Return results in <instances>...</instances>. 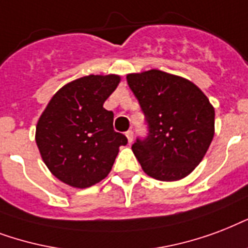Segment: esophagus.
<instances>
[{
    "instance_id": "obj_1",
    "label": "esophagus",
    "mask_w": 248,
    "mask_h": 248,
    "mask_svg": "<svg viewBox=\"0 0 248 248\" xmlns=\"http://www.w3.org/2000/svg\"><path fill=\"white\" fill-rule=\"evenodd\" d=\"M125 136L126 138H128V142L132 143V141H133V132H132V130H128V132L125 133Z\"/></svg>"
}]
</instances>
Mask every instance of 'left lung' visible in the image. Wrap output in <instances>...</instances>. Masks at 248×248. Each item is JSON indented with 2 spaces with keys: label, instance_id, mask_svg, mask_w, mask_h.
I'll return each mask as SVG.
<instances>
[{
  "label": "left lung",
  "instance_id": "left-lung-1",
  "mask_svg": "<svg viewBox=\"0 0 248 248\" xmlns=\"http://www.w3.org/2000/svg\"><path fill=\"white\" fill-rule=\"evenodd\" d=\"M126 81L140 102L149 133L134 142L133 154L150 177L177 181L195 170L215 134V108L195 84L150 70Z\"/></svg>",
  "mask_w": 248,
  "mask_h": 248
}]
</instances>
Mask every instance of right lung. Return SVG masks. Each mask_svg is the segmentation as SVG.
<instances>
[{
  "label": "right lung",
  "instance_id": "obj_1",
  "mask_svg": "<svg viewBox=\"0 0 248 248\" xmlns=\"http://www.w3.org/2000/svg\"><path fill=\"white\" fill-rule=\"evenodd\" d=\"M118 75H89L62 86L36 125V143L46 167L67 185L85 189L110 173L119 147L114 112L103 103L118 88Z\"/></svg>",
  "mask_w": 248,
  "mask_h": 248
}]
</instances>
